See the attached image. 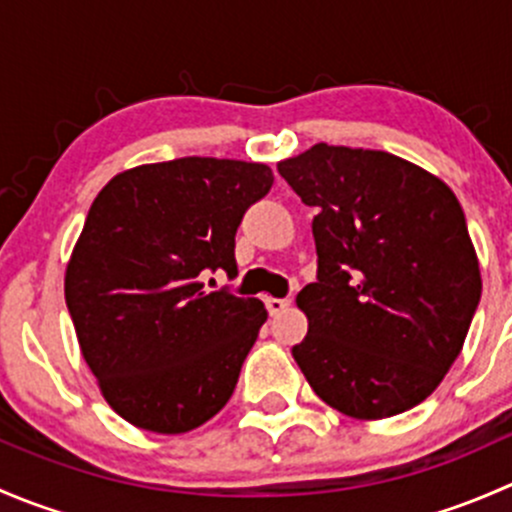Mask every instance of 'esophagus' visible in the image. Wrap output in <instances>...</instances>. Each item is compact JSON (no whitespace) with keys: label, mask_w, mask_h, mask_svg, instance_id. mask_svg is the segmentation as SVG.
<instances>
[{"label":"esophagus","mask_w":512,"mask_h":512,"mask_svg":"<svg viewBox=\"0 0 512 512\" xmlns=\"http://www.w3.org/2000/svg\"><path fill=\"white\" fill-rule=\"evenodd\" d=\"M265 302H267V312H270L272 317H275V314H282L289 307V299L285 297H267Z\"/></svg>","instance_id":"34e87169"}]
</instances>
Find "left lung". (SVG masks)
<instances>
[{"instance_id":"8db88e82","label":"left lung","mask_w":512,"mask_h":512,"mask_svg":"<svg viewBox=\"0 0 512 512\" xmlns=\"http://www.w3.org/2000/svg\"><path fill=\"white\" fill-rule=\"evenodd\" d=\"M277 170L319 210L317 282L297 294L309 327L292 347L304 379L356 421L414 409L461 354L483 289L461 203L386 151L317 143Z\"/></svg>"}]
</instances>
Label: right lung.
Segmentation results:
<instances>
[{
  "mask_svg": "<svg viewBox=\"0 0 512 512\" xmlns=\"http://www.w3.org/2000/svg\"><path fill=\"white\" fill-rule=\"evenodd\" d=\"M272 183L265 163L190 156L123 170L91 203L66 307L101 396L136 428L188 433L230 401L267 309L203 280L237 275L235 232Z\"/></svg>",
  "mask_w": 512,
  "mask_h": 512,
  "instance_id": "right-lung-1",
  "label": "right lung"
}]
</instances>
